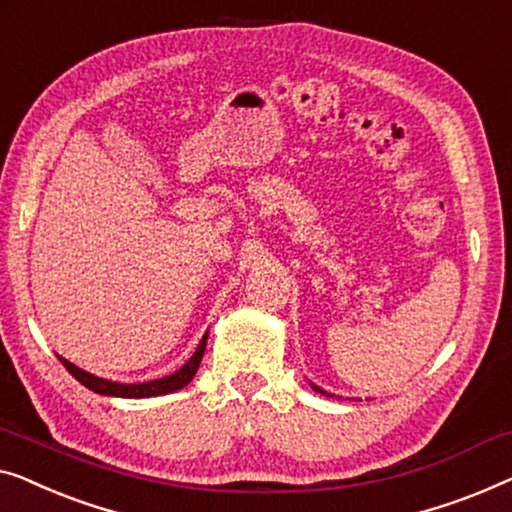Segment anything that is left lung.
I'll return each mask as SVG.
<instances>
[{"label":"left lung","mask_w":512,"mask_h":512,"mask_svg":"<svg viewBox=\"0 0 512 512\" xmlns=\"http://www.w3.org/2000/svg\"><path fill=\"white\" fill-rule=\"evenodd\" d=\"M311 387H313V390H315V392H320V394H327V397H334V394H329V392H325V390H322V387H318V385H315V383H311Z\"/></svg>","instance_id":"8db88e82"}]
</instances>
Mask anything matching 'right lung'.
Masks as SVG:
<instances>
[{"label":"right lung","mask_w":512,"mask_h":512,"mask_svg":"<svg viewBox=\"0 0 512 512\" xmlns=\"http://www.w3.org/2000/svg\"><path fill=\"white\" fill-rule=\"evenodd\" d=\"M206 338H208V331L204 336H201V341L197 345V350H194V355L187 359V362L176 373H171V376H164V378H157V380H148V383H115V380L92 376V373L78 369L76 364L67 362L64 357H60V362L67 366V371L78 380V383L85 385L92 392L104 394V397H120V399L162 397V394L183 390V387L194 378V373H197L199 364H201V357H204Z\"/></svg>","instance_id":"obj_1"}]
</instances>
